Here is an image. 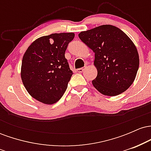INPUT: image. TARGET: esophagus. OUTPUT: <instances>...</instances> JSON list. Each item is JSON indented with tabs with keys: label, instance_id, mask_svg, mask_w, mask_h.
Masks as SVG:
<instances>
[{
	"label": "esophagus",
	"instance_id": "esophagus-1",
	"mask_svg": "<svg viewBox=\"0 0 151 151\" xmlns=\"http://www.w3.org/2000/svg\"><path fill=\"white\" fill-rule=\"evenodd\" d=\"M86 68H79L77 70V72H79V73H82L84 70H85Z\"/></svg>",
	"mask_w": 151,
	"mask_h": 151
}]
</instances>
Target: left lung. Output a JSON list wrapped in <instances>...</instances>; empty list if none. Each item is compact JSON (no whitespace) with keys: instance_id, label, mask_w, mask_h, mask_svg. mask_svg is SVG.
Returning <instances> with one entry per match:
<instances>
[{"instance_id":"left-lung-1","label":"left lung","mask_w":151,"mask_h":151,"mask_svg":"<svg viewBox=\"0 0 151 151\" xmlns=\"http://www.w3.org/2000/svg\"><path fill=\"white\" fill-rule=\"evenodd\" d=\"M79 39L94 55L97 76L92 84L102 94L115 96L124 92L135 80L139 55L134 43L119 27L103 25L82 31Z\"/></svg>"}]
</instances>
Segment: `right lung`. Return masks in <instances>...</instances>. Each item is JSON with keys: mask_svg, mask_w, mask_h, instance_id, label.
Returning <instances> with one entry per match:
<instances>
[{"mask_svg": "<svg viewBox=\"0 0 151 151\" xmlns=\"http://www.w3.org/2000/svg\"><path fill=\"white\" fill-rule=\"evenodd\" d=\"M74 32L42 36L30 44L22 57L20 77L29 94L45 104H53L65 92L71 77L65 50Z\"/></svg>", "mask_w": 151, "mask_h": 151, "instance_id": "right-lung-1", "label": "right lung"}]
</instances>
